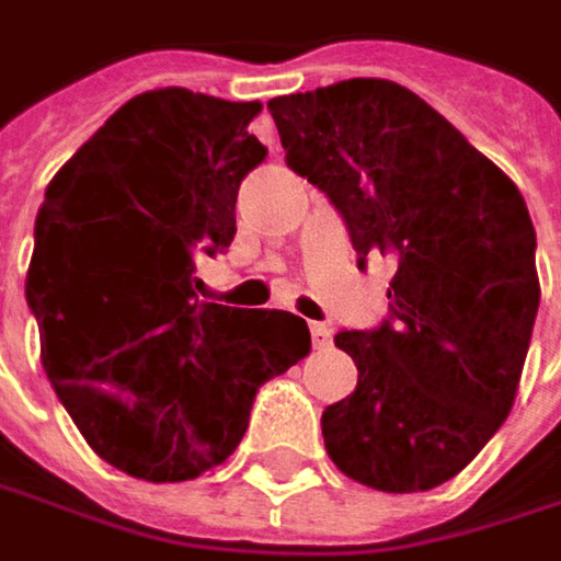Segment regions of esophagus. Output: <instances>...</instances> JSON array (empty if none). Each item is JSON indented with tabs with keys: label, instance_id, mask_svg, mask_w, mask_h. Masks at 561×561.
<instances>
[{
	"label": "esophagus",
	"instance_id": "esophagus-1",
	"mask_svg": "<svg viewBox=\"0 0 561 561\" xmlns=\"http://www.w3.org/2000/svg\"><path fill=\"white\" fill-rule=\"evenodd\" d=\"M310 339H313V348H329L332 345V327L329 323H310Z\"/></svg>",
	"mask_w": 561,
	"mask_h": 561
}]
</instances>
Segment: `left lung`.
I'll return each instance as SVG.
<instances>
[{
  "label": "left lung",
  "instance_id": "obj_1",
  "mask_svg": "<svg viewBox=\"0 0 561 561\" xmlns=\"http://www.w3.org/2000/svg\"><path fill=\"white\" fill-rule=\"evenodd\" d=\"M291 172L342 213L357 263L392 256V320L335 335L357 389L323 411L329 458L382 493L465 471L508 417L540 307L522 191L417 93L352 78L270 100Z\"/></svg>",
  "mask_w": 561,
  "mask_h": 561
}]
</instances>
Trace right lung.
I'll list each match as a JSON object with an SVG mask.
<instances>
[{"label": "right lung", "instance_id": "obj_1", "mask_svg": "<svg viewBox=\"0 0 561 561\" xmlns=\"http://www.w3.org/2000/svg\"><path fill=\"white\" fill-rule=\"evenodd\" d=\"M260 103L184 87L128 100L46 187L27 270L39 360L87 446L179 483L241 443L256 389L310 352L288 310L207 305L194 256L226 251Z\"/></svg>", "mask_w": 561, "mask_h": 561}]
</instances>
